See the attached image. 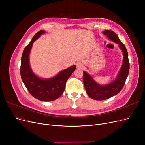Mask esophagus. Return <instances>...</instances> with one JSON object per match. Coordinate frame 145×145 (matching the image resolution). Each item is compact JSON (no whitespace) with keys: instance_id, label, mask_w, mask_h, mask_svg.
Returning <instances> with one entry per match:
<instances>
[{"instance_id":"34e87169","label":"esophagus","mask_w":145,"mask_h":145,"mask_svg":"<svg viewBox=\"0 0 145 145\" xmlns=\"http://www.w3.org/2000/svg\"><path fill=\"white\" fill-rule=\"evenodd\" d=\"M76 66H77V68L79 69H82L83 68V67H84V66H83V65L81 63H77Z\"/></svg>"}]
</instances>
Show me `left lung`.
<instances>
[{"mask_svg": "<svg viewBox=\"0 0 145 145\" xmlns=\"http://www.w3.org/2000/svg\"><path fill=\"white\" fill-rule=\"evenodd\" d=\"M103 33L112 42L119 45L123 53V62L116 79L106 85L97 83L86 71H83V83L88 96L94 100L103 101L119 93L123 88L129 71L128 53L125 46L121 43L118 35L112 30H106Z\"/></svg>", "mask_w": 145, "mask_h": 145, "instance_id": "obj_1", "label": "left lung"}]
</instances>
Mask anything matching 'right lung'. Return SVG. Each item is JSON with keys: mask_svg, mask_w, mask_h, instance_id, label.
<instances>
[{"mask_svg": "<svg viewBox=\"0 0 145 145\" xmlns=\"http://www.w3.org/2000/svg\"><path fill=\"white\" fill-rule=\"evenodd\" d=\"M45 33L43 30L37 32L25 48L22 55L20 75L23 82L32 96L41 101L50 102L56 100L63 94L66 83L76 66L73 65L61 71L55 76L48 79L41 78L33 73L29 63L30 52L34 42Z\"/></svg>", "mask_w": 145, "mask_h": 145, "instance_id": "add662e5", "label": "right lung"}]
</instances>
